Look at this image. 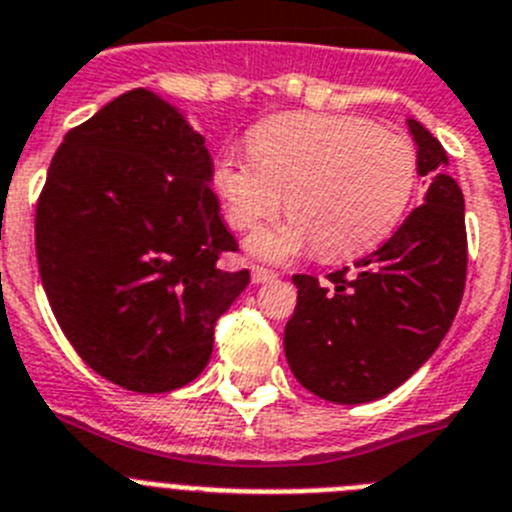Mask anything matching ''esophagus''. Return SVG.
Returning a JSON list of instances; mask_svg holds the SVG:
<instances>
[{"mask_svg":"<svg viewBox=\"0 0 512 512\" xmlns=\"http://www.w3.org/2000/svg\"><path fill=\"white\" fill-rule=\"evenodd\" d=\"M275 278H278V273H273V270L260 268V265H252V283H257V286H260V283L275 281Z\"/></svg>","mask_w":512,"mask_h":512,"instance_id":"34e87169","label":"esophagus"}]
</instances>
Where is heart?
<instances>
[{
	"instance_id": "b5f03b06",
	"label": "heart",
	"mask_w": 512,
	"mask_h": 512,
	"mask_svg": "<svg viewBox=\"0 0 512 512\" xmlns=\"http://www.w3.org/2000/svg\"><path fill=\"white\" fill-rule=\"evenodd\" d=\"M213 188L239 231L286 206L291 219L252 237L257 257L288 260L314 247L319 260L340 262L379 247L404 219L417 190V151L366 118L286 113L250 133V157H216Z\"/></svg>"
}]
</instances>
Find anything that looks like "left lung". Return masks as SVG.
Masks as SVG:
<instances>
[{
	"label": "left lung",
	"mask_w": 512,
	"mask_h": 512,
	"mask_svg": "<svg viewBox=\"0 0 512 512\" xmlns=\"http://www.w3.org/2000/svg\"><path fill=\"white\" fill-rule=\"evenodd\" d=\"M410 123L425 203L355 268L319 281L293 275L296 309L283 348L293 376L337 404L384 397L428 361L451 327L466 283L464 193L446 175V149Z\"/></svg>",
	"instance_id": "8db88e82"
}]
</instances>
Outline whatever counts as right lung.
I'll list each match as a JSON object with an SVG mask.
<instances>
[{
  "label": "right lung",
  "instance_id": "add662e5",
  "mask_svg": "<svg viewBox=\"0 0 512 512\" xmlns=\"http://www.w3.org/2000/svg\"><path fill=\"white\" fill-rule=\"evenodd\" d=\"M206 139L170 102L131 90L71 128L35 208L53 317L87 366L162 394L206 368L216 319L250 283L211 188Z\"/></svg>",
  "mask_w": 512,
  "mask_h": 512
}]
</instances>
